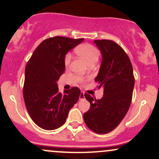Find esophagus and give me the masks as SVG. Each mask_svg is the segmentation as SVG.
Returning a JSON list of instances; mask_svg holds the SVG:
<instances>
[{
	"label": "esophagus",
	"mask_w": 159,
	"mask_h": 159,
	"mask_svg": "<svg viewBox=\"0 0 159 159\" xmlns=\"http://www.w3.org/2000/svg\"><path fill=\"white\" fill-rule=\"evenodd\" d=\"M84 92H81V94H80V96H79V99L80 100H82V99H84Z\"/></svg>",
	"instance_id": "obj_1"
}]
</instances>
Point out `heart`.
<instances>
[{
  "instance_id": "heart-1",
  "label": "heart",
  "mask_w": 159,
  "mask_h": 159,
  "mask_svg": "<svg viewBox=\"0 0 159 159\" xmlns=\"http://www.w3.org/2000/svg\"><path fill=\"white\" fill-rule=\"evenodd\" d=\"M75 52L89 65L98 61L100 56V51L95 46L89 43H84L75 48ZM71 61V54L67 53L65 56L64 62L66 67L70 65Z\"/></svg>"
}]
</instances>
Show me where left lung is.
I'll use <instances>...</instances> for the list:
<instances>
[{
	"mask_svg": "<svg viewBox=\"0 0 159 159\" xmlns=\"http://www.w3.org/2000/svg\"><path fill=\"white\" fill-rule=\"evenodd\" d=\"M101 52L102 62L94 81L103 87V96L96 100L89 94L84 97L90 108L84 114V122L94 133H109L118 126L129 109L134 87L133 67L121 46L111 40H94Z\"/></svg>",
	"mask_w": 159,
	"mask_h": 159,
	"instance_id": "obj_1",
	"label": "left lung"
}]
</instances>
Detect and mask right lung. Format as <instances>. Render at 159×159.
Instances as JSON below:
<instances>
[{
	"label": "right lung",
	"instance_id": "obj_1",
	"mask_svg": "<svg viewBox=\"0 0 159 159\" xmlns=\"http://www.w3.org/2000/svg\"><path fill=\"white\" fill-rule=\"evenodd\" d=\"M83 40L64 37L46 39L26 65L24 101L32 120L43 129L55 130L63 125L78 102L81 90L74 86L61 93L56 81L65 70V55Z\"/></svg>",
	"mask_w": 159,
	"mask_h": 159
}]
</instances>
